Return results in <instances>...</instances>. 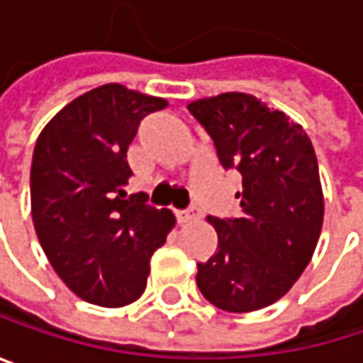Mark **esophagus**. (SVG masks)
Listing matches in <instances>:
<instances>
[{
	"label": "esophagus",
	"instance_id": "obj_1",
	"mask_svg": "<svg viewBox=\"0 0 363 363\" xmlns=\"http://www.w3.org/2000/svg\"><path fill=\"white\" fill-rule=\"evenodd\" d=\"M199 216V212L195 210V208H191V210H181V212H177V218H179V223H189V220H195Z\"/></svg>",
	"mask_w": 363,
	"mask_h": 363
}]
</instances>
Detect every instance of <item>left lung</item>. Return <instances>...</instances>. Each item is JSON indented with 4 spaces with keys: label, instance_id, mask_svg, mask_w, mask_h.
<instances>
[{
    "label": "left lung",
    "instance_id": "obj_1",
    "mask_svg": "<svg viewBox=\"0 0 363 363\" xmlns=\"http://www.w3.org/2000/svg\"><path fill=\"white\" fill-rule=\"evenodd\" d=\"M225 170L242 174L240 218L208 216L218 248L197 262V288L218 309L248 313L279 301L315 252L324 193L307 132L244 92L189 103Z\"/></svg>",
    "mask_w": 363,
    "mask_h": 363
}]
</instances>
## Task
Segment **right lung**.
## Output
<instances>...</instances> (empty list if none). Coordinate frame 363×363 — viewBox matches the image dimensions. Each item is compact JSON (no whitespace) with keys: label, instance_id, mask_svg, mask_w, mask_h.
Wrapping results in <instances>:
<instances>
[{"label":"right lung","instance_id":"right-lung-1","mask_svg":"<svg viewBox=\"0 0 363 363\" xmlns=\"http://www.w3.org/2000/svg\"><path fill=\"white\" fill-rule=\"evenodd\" d=\"M168 107L119 84L94 88L41 130L31 162V214L58 277L86 303L123 307L147 286L149 258L177 218L128 195L125 153L138 123Z\"/></svg>","mask_w":363,"mask_h":363}]
</instances>
